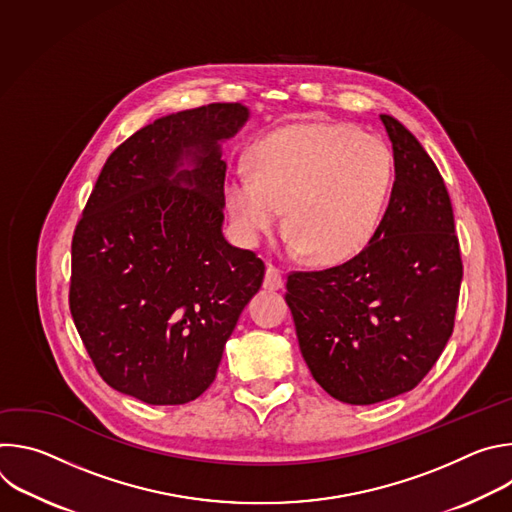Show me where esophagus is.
<instances>
[{
  "instance_id": "obj_1",
  "label": "esophagus",
  "mask_w": 512,
  "mask_h": 512,
  "mask_svg": "<svg viewBox=\"0 0 512 512\" xmlns=\"http://www.w3.org/2000/svg\"><path fill=\"white\" fill-rule=\"evenodd\" d=\"M263 287L265 289H281L283 287V277H281V271L275 267V265H267L265 269V279H263Z\"/></svg>"
}]
</instances>
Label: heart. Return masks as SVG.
Returning a JSON list of instances; mask_svg holds the SVG:
<instances>
[{
    "label": "heart",
    "mask_w": 512,
    "mask_h": 512,
    "mask_svg": "<svg viewBox=\"0 0 512 512\" xmlns=\"http://www.w3.org/2000/svg\"><path fill=\"white\" fill-rule=\"evenodd\" d=\"M249 176L225 182V204L247 243L281 225L291 249L320 263L348 259L377 235L393 184L387 143L348 123H296L259 139Z\"/></svg>",
    "instance_id": "heart-1"
}]
</instances>
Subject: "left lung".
Masks as SVG:
<instances>
[{
	"mask_svg": "<svg viewBox=\"0 0 512 512\" xmlns=\"http://www.w3.org/2000/svg\"><path fill=\"white\" fill-rule=\"evenodd\" d=\"M395 182L383 223L350 261L287 275L285 302L302 356L334 399L373 405L411 391L444 352L462 257L440 170L391 115Z\"/></svg>",
	"mask_w": 512,
	"mask_h": 512,
	"instance_id": "1",
	"label": "left lung"
}]
</instances>
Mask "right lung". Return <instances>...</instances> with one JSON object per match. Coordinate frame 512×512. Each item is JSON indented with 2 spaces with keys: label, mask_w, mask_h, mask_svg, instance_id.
Masks as SVG:
<instances>
[{
  "label": "right lung",
  "mask_w": 512,
  "mask_h": 512,
  "mask_svg": "<svg viewBox=\"0 0 512 512\" xmlns=\"http://www.w3.org/2000/svg\"><path fill=\"white\" fill-rule=\"evenodd\" d=\"M249 119L210 103L141 127L107 158L72 237L70 314L103 381L182 405L214 381L265 263L223 235L221 143Z\"/></svg>",
  "instance_id": "add662e5"
}]
</instances>
